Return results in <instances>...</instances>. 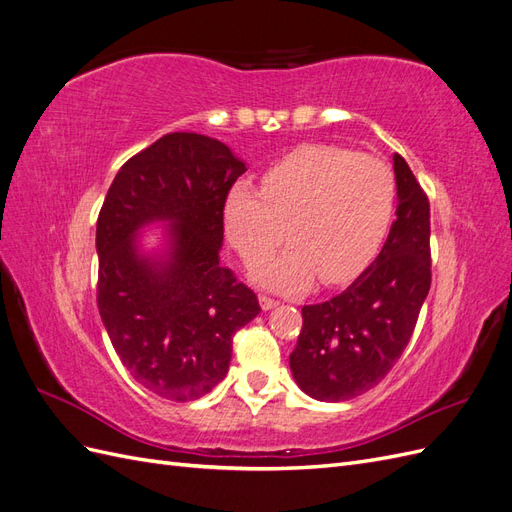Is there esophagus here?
<instances>
[{
	"mask_svg": "<svg viewBox=\"0 0 512 512\" xmlns=\"http://www.w3.org/2000/svg\"><path fill=\"white\" fill-rule=\"evenodd\" d=\"M258 301H260V307H262V309H273L277 303H280V301H277V299H271V297H267V294H260Z\"/></svg>",
	"mask_w": 512,
	"mask_h": 512,
	"instance_id": "1",
	"label": "esophagus"
}]
</instances>
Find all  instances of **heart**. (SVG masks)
Segmentation results:
<instances>
[{"instance_id":"heart-1","label":"heart","mask_w":512,"mask_h":512,"mask_svg":"<svg viewBox=\"0 0 512 512\" xmlns=\"http://www.w3.org/2000/svg\"><path fill=\"white\" fill-rule=\"evenodd\" d=\"M397 200L393 168L335 145H305L275 162L262 188L237 181L224 203L235 250L258 265L275 245L288 250L262 269L273 288H305L318 275L344 284L374 258L391 228Z\"/></svg>"}]
</instances>
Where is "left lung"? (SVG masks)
Returning a JSON list of instances; mask_svg holds the SVG:
<instances>
[{"label": "left lung", "mask_w": 512, "mask_h": 512, "mask_svg": "<svg viewBox=\"0 0 512 512\" xmlns=\"http://www.w3.org/2000/svg\"><path fill=\"white\" fill-rule=\"evenodd\" d=\"M397 220L382 252L333 299L303 305L292 376L318 401L367 393L406 350L431 286L429 198L408 162L393 156Z\"/></svg>", "instance_id": "obj_1"}]
</instances>
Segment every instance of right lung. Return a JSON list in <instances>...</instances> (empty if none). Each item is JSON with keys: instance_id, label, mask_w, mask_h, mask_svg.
Masks as SVG:
<instances>
[{"instance_id": "add662e5", "label": "right lung", "mask_w": 512, "mask_h": 512, "mask_svg": "<svg viewBox=\"0 0 512 512\" xmlns=\"http://www.w3.org/2000/svg\"><path fill=\"white\" fill-rule=\"evenodd\" d=\"M245 164L215 138L170 132L119 168L96 228L98 309L130 376L173 401L207 395L228 374L232 337L260 312L220 265L224 203ZM168 219L166 261L137 254L135 230Z\"/></svg>"}]
</instances>
